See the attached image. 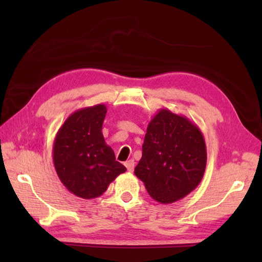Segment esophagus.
Segmentation results:
<instances>
[{"label":"esophagus","instance_id":"34e87169","mask_svg":"<svg viewBox=\"0 0 262 262\" xmlns=\"http://www.w3.org/2000/svg\"><path fill=\"white\" fill-rule=\"evenodd\" d=\"M125 165L127 168V171L128 172H133L134 171V165H135V162L133 160H128L127 162H125Z\"/></svg>","mask_w":262,"mask_h":262}]
</instances>
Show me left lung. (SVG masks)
<instances>
[{
	"label": "left lung",
	"mask_w": 262,
	"mask_h": 262,
	"mask_svg": "<svg viewBox=\"0 0 262 262\" xmlns=\"http://www.w3.org/2000/svg\"><path fill=\"white\" fill-rule=\"evenodd\" d=\"M142 149L135 174L157 202L174 203L202 181L206 144L198 126L187 117L160 109L148 122Z\"/></svg>",
	"instance_id": "8db88e82"
}]
</instances>
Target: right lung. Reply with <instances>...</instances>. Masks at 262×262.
Segmentation results:
<instances>
[{
  "label": "right lung",
  "instance_id": "right-lung-1",
  "mask_svg": "<svg viewBox=\"0 0 262 262\" xmlns=\"http://www.w3.org/2000/svg\"><path fill=\"white\" fill-rule=\"evenodd\" d=\"M107 107L97 104L74 111L59 128L53 146L55 170L68 190L92 199L126 168L117 162L113 148L105 144L102 124Z\"/></svg>",
  "mask_w": 262,
  "mask_h": 262
}]
</instances>
